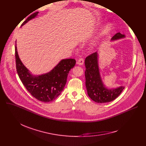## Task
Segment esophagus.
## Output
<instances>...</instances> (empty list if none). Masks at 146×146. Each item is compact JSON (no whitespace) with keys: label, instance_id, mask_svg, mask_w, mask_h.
<instances>
[{"label":"esophagus","instance_id":"obj_1","mask_svg":"<svg viewBox=\"0 0 146 146\" xmlns=\"http://www.w3.org/2000/svg\"><path fill=\"white\" fill-rule=\"evenodd\" d=\"M77 63H78L79 65H80V66L83 65V63H84V59H83V58H82L79 59V60L78 61Z\"/></svg>","mask_w":146,"mask_h":146}]
</instances>
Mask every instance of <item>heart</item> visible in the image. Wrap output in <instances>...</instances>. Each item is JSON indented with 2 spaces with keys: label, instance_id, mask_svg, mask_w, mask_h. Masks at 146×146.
Here are the masks:
<instances>
[{
  "label": "heart",
  "instance_id": "b5f03b06",
  "mask_svg": "<svg viewBox=\"0 0 146 146\" xmlns=\"http://www.w3.org/2000/svg\"><path fill=\"white\" fill-rule=\"evenodd\" d=\"M112 28L111 24H106L102 28L101 31L94 38L92 41V42H90V48L94 49L95 47H96L99 45V44L100 43V41H101V40L103 39L105 36H106L111 31Z\"/></svg>",
  "mask_w": 146,
  "mask_h": 146
}]
</instances>
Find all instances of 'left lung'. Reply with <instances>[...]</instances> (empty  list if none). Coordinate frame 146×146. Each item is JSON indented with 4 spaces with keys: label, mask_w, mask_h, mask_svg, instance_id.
I'll use <instances>...</instances> for the list:
<instances>
[{
    "label": "left lung",
    "mask_w": 146,
    "mask_h": 146,
    "mask_svg": "<svg viewBox=\"0 0 146 146\" xmlns=\"http://www.w3.org/2000/svg\"><path fill=\"white\" fill-rule=\"evenodd\" d=\"M125 37V35L118 33L112 38L111 41H115ZM85 64L86 87L88 96L91 99L97 103H106L113 101L121 94L124 86L108 89L104 85L99 72L97 52L86 58Z\"/></svg>",
    "instance_id": "left-lung-1"
}]
</instances>
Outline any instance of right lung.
Here are the masks:
<instances>
[{
    "label": "right lung",
    "mask_w": 146,
    "mask_h": 146,
    "mask_svg": "<svg viewBox=\"0 0 146 146\" xmlns=\"http://www.w3.org/2000/svg\"><path fill=\"white\" fill-rule=\"evenodd\" d=\"M38 12H36L22 23L21 27L29 21L35 18ZM16 67L19 77L29 92L35 98L44 102L54 101L61 93L67 82L68 74L76 64L73 58L61 60L52 70L41 75H33L22 63L15 45Z\"/></svg>",
    "instance_id": "1"
}]
</instances>
